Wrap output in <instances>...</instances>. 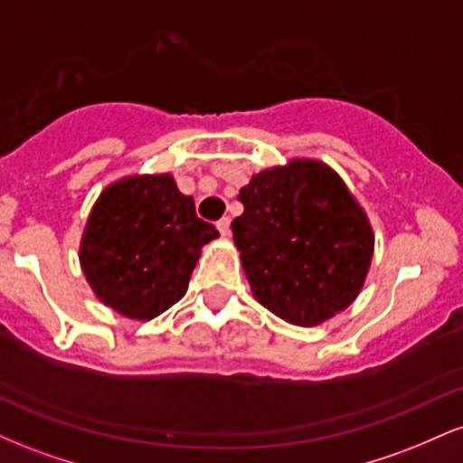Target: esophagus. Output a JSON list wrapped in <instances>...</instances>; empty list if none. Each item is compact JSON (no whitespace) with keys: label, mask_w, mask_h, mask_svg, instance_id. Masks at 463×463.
Segmentation results:
<instances>
[{"label":"esophagus","mask_w":463,"mask_h":463,"mask_svg":"<svg viewBox=\"0 0 463 463\" xmlns=\"http://www.w3.org/2000/svg\"><path fill=\"white\" fill-rule=\"evenodd\" d=\"M217 231L222 232V237L231 235V217H222V220L217 222Z\"/></svg>","instance_id":"1"}]
</instances>
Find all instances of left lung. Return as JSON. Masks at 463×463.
<instances>
[{"instance_id": "obj_1", "label": "left lung", "mask_w": 463, "mask_h": 463, "mask_svg": "<svg viewBox=\"0 0 463 463\" xmlns=\"http://www.w3.org/2000/svg\"><path fill=\"white\" fill-rule=\"evenodd\" d=\"M232 239L257 298L280 320L317 326L357 298L374 254L368 215L313 158L263 169L239 191Z\"/></svg>"}]
</instances>
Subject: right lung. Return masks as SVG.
I'll list each match as a JSON object with an SVG mask.
<instances>
[{"instance_id":"right-lung-1","label":"right lung","mask_w":463,"mask_h":463,"mask_svg":"<svg viewBox=\"0 0 463 463\" xmlns=\"http://www.w3.org/2000/svg\"><path fill=\"white\" fill-rule=\"evenodd\" d=\"M220 237L195 215L191 195L172 174L126 176L109 184L93 204L80 265L106 307L152 320L187 294L202 246Z\"/></svg>"}]
</instances>
